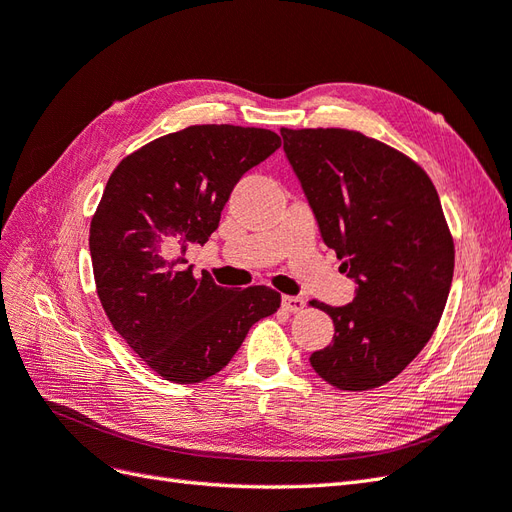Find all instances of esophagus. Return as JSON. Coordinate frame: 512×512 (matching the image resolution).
<instances>
[{"label":"esophagus","instance_id":"1","mask_svg":"<svg viewBox=\"0 0 512 512\" xmlns=\"http://www.w3.org/2000/svg\"><path fill=\"white\" fill-rule=\"evenodd\" d=\"M282 307L286 309V312H290V314H299V312H303L305 301L301 297H284L282 299Z\"/></svg>","mask_w":512,"mask_h":512}]
</instances>
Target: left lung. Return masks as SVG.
I'll return each mask as SVG.
<instances>
[{"mask_svg": "<svg viewBox=\"0 0 512 512\" xmlns=\"http://www.w3.org/2000/svg\"><path fill=\"white\" fill-rule=\"evenodd\" d=\"M280 132L322 241L356 282L344 307L312 301L335 335L309 363L335 389H376L416 359L444 312L455 245L440 196L421 166L376 138L344 128Z\"/></svg>", "mask_w": 512, "mask_h": 512, "instance_id": "8db88e82", "label": "left lung"}]
</instances>
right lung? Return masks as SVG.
I'll return each instance as SVG.
<instances>
[{
    "label": "right lung",
    "mask_w": 512,
    "mask_h": 512,
    "mask_svg": "<svg viewBox=\"0 0 512 512\" xmlns=\"http://www.w3.org/2000/svg\"><path fill=\"white\" fill-rule=\"evenodd\" d=\"M280 145L262 128L190 126L136 149L108 177L89 228L96 290L113 329L164 380L215 376L252 324L280 309L273 288H224L185 260L218 228L237 181Z\"/></svg>",
    "instance_id": "add662e5"
}]
</instances>
